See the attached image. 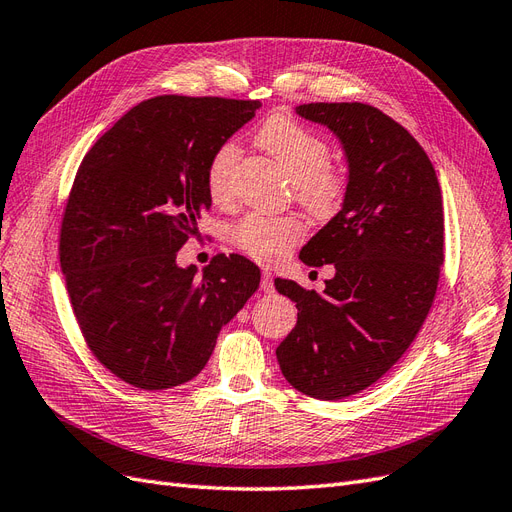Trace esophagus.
Segmentation results:
<instances>
[{
	"label": "esophagus",
	"instance_id": "1",
	"mask_svg": "<svg viewBox=\"0 0 512 512\" xmlns=\"http://www.w3.org/2000/svg\"><path fill=\"white\" fill-rule=\"evenodd\" d=\"M260 290H262V292H267V294L275 292V284H273V275H271V271H262V277H260Z\"/></svg>",
	"mask_w": 512,
	"mask_h": 512
}]
</instances>
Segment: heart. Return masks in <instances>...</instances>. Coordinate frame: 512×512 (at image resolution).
Returning a JSON list of instances; mask_svg holds the SVG:
<instances>
[{"instance_id":"obj_1","label":"heart","mask_w":512,"mask_h":512,"mask_svg":"<svg viewBox=\"0 0 512 512\" xmlns=\"http://www.w3.org/2000/svg\"><path fill=\"white\" fill-rule=\"evenodd\" d=\"M256 143L284 168L292 181L294 198L307 211L331 213L344 198L346 181L329 164L331 149L327 141L301 121L288 115H273L262 123ZM237 162L239 149L235 143H222L213 149L205 168L207 192L213 203L228 205L235 198ZM301 237L303 224L297 218H269L256 213L247 215L232 230V239L241 250L260 262L280 260Z\"/></svg>"}]
</instances>
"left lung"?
I'll return each instance as SVG.
<instances>
[{"mask_svg":"<svg viewBox=\"0 0 512 512\" xmlns=\"http://www.w3.org/2000/svg\"><path fill=\"white\" fill-rule=\"evenodd\" d=\"M297 115L339 138L348 185L342 211L299 254L335 265L324 292L275 280L299 309L275 354L294 389L335 401L380 380L421 331L444 262L442 192L425 149L378 108L312 102Z\"/></svg>","mask_w":512,"mask_h":512,"instance_id":"left-lung-1","label":"left lung"}]
</instances>
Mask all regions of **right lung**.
Segmentation results:
<instances>
[{"label": "right lung", "instance_id": "add662e5", "mask_svg": "<svg viewBox=\"0 0 512 512\" xmlns=\"http://www.w3.org/2000/svg\"><path fill=\"white\" fill-rule=\"evenodd\" d=\"M258 100L158 96L136 104L87 151L59 235L76 322L96 359L138 389L200 374L224 324L260 284L239 254L196 275L177 252L209 207L207 160Z\"/></svg>", "mask_w": 512, "mask_h": 512}]
</instances>
